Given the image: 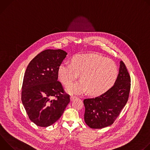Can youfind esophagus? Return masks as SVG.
Segmentation results:
<instances>
[{"mask_svg": "<svg viewBox=\"0 0 150 150\" xmlns=\"http://www.w3.org/2000/svg\"><path fill=\"white\" fill-rule=\"evenodd\" d=\"M70 98H71V101H72V100H74V99H75V98H77V97L76 96H71V97H70Z\"/></svg>", "mask_w": 150, "mask_h": 150, "instance_id": "esophagus-1", "label": "esophagus"}]
</instances>
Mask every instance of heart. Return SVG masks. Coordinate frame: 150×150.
I'll use <instances>...</instances> for the list:
<instances>
[{"mask_svg": "<svg viewBox=\"0 0 150 150\" xmlns=\"http://www.w3.org/2000/svg\"><path fill=\"white\" fill-rule=\"evenodd\" d=\"M72 64L62 63L57 71L58 78L65 86L71 85L81 74L82 80L67 88L69 93L88 91L98 96L109 90L116 80L118 69L112 60L97 54H79L72 59Z\"/></svg>", "mask_w": 150, "mask_h": 150, "instance_id": "obj_1", "label": "heart"}]
</instances>
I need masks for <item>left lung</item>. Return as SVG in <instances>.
Listing matches in <instances>:
<instances>
[{"instance_id":"obj_1","label":"left lung","mask_w":150,"mask_h":150,"mask_svg":"<svg viewBox=\"0 0 150 150\" xmlns=\"http://www.w3.org/2000/svg\"><path fill=\"white\" fill-rule=\"evenodd\" d=\"M130 88L129 74L125 63L120 61L113 86L98 97L83 100L86 124L93 129H101L112 125L127 101Z\"/></svg>"}]
</instances>
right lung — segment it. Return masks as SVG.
<instances>
[{
  "label": "right lung",
  "mask_w": 150,
  "mask_h": 150,
  "mask_svg": "<svg viewBox=\"0 0 150 150\" xmlns=\"http://www.w3.org/2000/svg\"><path fill=\"white\" fill-rule=\"evenodd\" d=\"M67 54L61 49L45 50L30 62L25 72L21 100L30 119L38 126L55 123L70 102L57 81L58 68Z\"/></svg>",
  "instance_id": "right-lung-1"
}]
</instances>
